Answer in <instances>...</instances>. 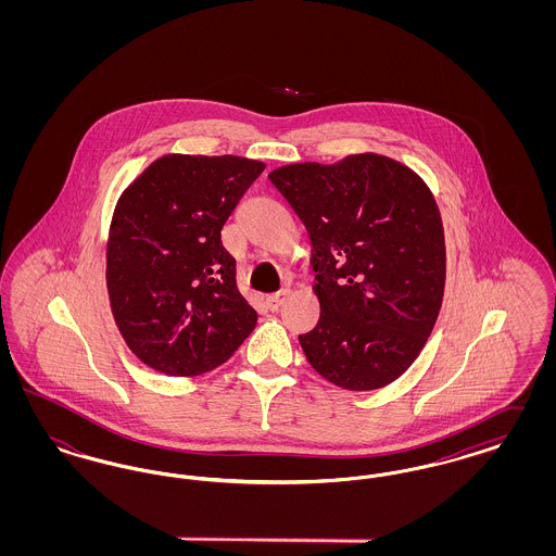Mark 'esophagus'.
<instances>
[{
	"mask_svg": "<svg viewBox=\"0 0 556 556\" xmlns=\"http://www.w3.org/2000/svg\"><path fill=\"white\" fill-rule=\"evenodd\" d=\"M288 295H290V291H277V293H270V295H266V306H268V311H279L281 308V304L288 300Z\"/></svg>",
	"mask_w": 556,
	"mask_h": 556,
	"instance_id": "34e87169",
	"label": "esophagus"
}]
</instances>
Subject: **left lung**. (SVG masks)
Masks as SVG:
<instances>
[{"instance_id": "left-lung-1", "label": "left lung", "mask_w": 556, "mask_h": 556, "mask_svg": "<svg viewBox=\"0 0 556 556\" xmlns=\"http://www.w3.org/2000/svg\"><path fill=\"white\" fill-rule=\"evenodd\" d=\"M268 179L313 243L320 317L300 336L308 363L350 392L390 386L421 354L442 308L446 243L431 189L372 152L286 164Z\"/></svg>"}]
</instances>
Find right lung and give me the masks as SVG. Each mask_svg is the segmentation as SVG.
Segmentation results:
<instances>
[{
    "instance_id": "1",
    "label": "right lung",
    "mask_w": 556,
    "mask_h": 556,
    "mask_svg": "<svg viewBox=\"0 0 556 556\" xmlns=\"http://www.w3.org/2000/svg\"><path fill=\"white\" fill-rule=\"evenodd\" d=\"M263 170L261 160L166 154L121 193L108 233V298L143 365L173 377L206 372L256 327L220 229Z\"/></svg>"
}]
</instances>
